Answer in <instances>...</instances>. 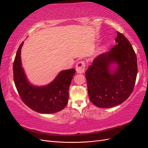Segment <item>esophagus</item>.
<instances>
[{
  "label": "esophagus",
  "instance_id": "34e87169",
  "mask_svg": "<svg viewBox=\"0 0 148 148\" xmlns=\"http://www.w3.org/2000/svg\"><path fill=\"white\" fill-rule=\"evenodd\" d=\"M85 62L80 61L76 65V71L78 73H83L85 70Z\"/></svg>",
  "mask_w": 148,
  "mask_h": 148
}]
</instances>
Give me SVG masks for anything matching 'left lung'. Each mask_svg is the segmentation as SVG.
Returning a JSON list of instances; mask_svg holds the SVG:
<instances>
[{
    "label": "left lung",
    "mask_w": 148,
    "mask_h": 148,
    "mask_svg": "<svg viewBox=\"0 0 148 148\" xmlns=\"http://www.w3.org/2000/svg\"><path fill=\"white\" fill-rule=\"evenodd\" d=\"M117 34V45L98 56L85 72L89 99L100 108H110L126 101L136 82V53L127 38L119 32ZM112 64L117 66L112 71Z\"/></svg>",
    "instance_id": "left-lung-1"
}]
</instances>
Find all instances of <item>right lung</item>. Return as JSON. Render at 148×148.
<instances>
[{
  "instance_id": "1",
  "label": "right lung",
  "mask_w": 148,
  "mask_h": 148,
  "mask_svg": "<svg viewBox=\"0 0 148 148\" xmlns=\"http://www.w3.org/2000/svg\"><path fill=\"white\" fill-rule=\"evenodd\" d=\"M18 49L13 62V79L20 97L30 109L41 114H52L59 112L66 106L69 89L75 69L61 71L51 83L42 86L31 84L26 78L21 60V49Z\"/></svg>"
}]
</instances>
